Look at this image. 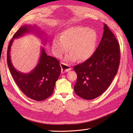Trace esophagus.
<instances>
[{
    "label": "esophagus",
    "instance_id": "34e87169",
    "mask_svg": "<svg viewBox=\"0 0 133 133\" xmlns=\"http://www.w3.org/2000/svg\"><path fill=\"white\" fill-rule=\"evenodd\" d=\"M61 66L62 67V73L64 72H67L70 71V70H72V68L71 67H70L68 65H67L63 63H61Z\"/></svg>",
    "mask_w": 133,
    "mask_h": 133
}]
</instances>
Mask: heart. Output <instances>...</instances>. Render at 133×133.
I'll return each mask as SVG.
<instances>
[{
    "mask_svg": "<svg viewBox=\"0 0 133 133\" xmlns=\"http://www.w3.org/2000/svg\"><path fill=\"white\" fill-rule=\"evenodd\" d=\"M97 34L94 29L87 27H70L61 33V37L55 36L52 41V51L56 57L62 58L64 54L70 52L65 58L66 62L86 61L94 53L97 43Z\"/></svg>",
    "mask_w": 133,
    "mask_h": 133,
    "instance_id": "heart-1",
    "label": "heart"
}]
</instances>
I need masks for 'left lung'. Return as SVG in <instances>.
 Listing matches in <instances>:
<instances>
[{"label":"left lung","mask_w":133,"mask_h":133,"mask_svg":"<svg viewBox=\"0 0 133 133\" xmlns=\"http://www.w3.org/2000/svg\"><path fill=\"white\" fill-rule=\"evenodd\" d=\"M119 44L107 24L94 54L74 68L77 74L74 91L86 100L98 97L106 91L116 75L120 62Z\"/></svg>","instance_id":"obj_1"}]
</instances>
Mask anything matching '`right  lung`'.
Segmentation results:
<instances>
[{"label":"right lung","instance_id":"1","mask_svg":"<svg viewBox=\"0 0 133 133\" xmlns=\"http://www.w3.org/2000/svg\"><path fill=\"white\" fill-rule=\"evenodd\" d=\"M35 31L42 38L43 43H46L47 40L44 38V33L39 31L37 26L24 25L19 28L10 41L7 50V59L11 74L21 91L33 100L42 101L52 94L55 83L61 71L59 61L55 58L47 55L43 47H42L41 56L36 66L30 72L25 74L14 68L10 56L11 47L14 39L21 37L26 34Z\"/></svg>","mask_w":133,"mask_h":133}]
</instances>
